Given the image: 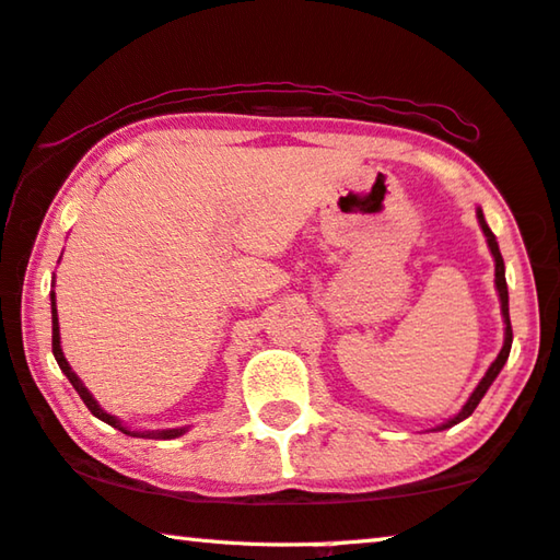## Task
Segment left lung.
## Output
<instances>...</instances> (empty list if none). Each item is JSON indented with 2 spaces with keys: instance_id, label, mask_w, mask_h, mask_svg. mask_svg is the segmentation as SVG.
<instances>
[{
  "instance_id": "obj_1",
  "label": "left lung",
  "mask_w": 560,
  "mask_h": 560,
  "mask_svg": "<svg viewBox=\"0 0 560 560\" xmlns=\"http://www.w3.org/2000/svg\"><path fill=\"white\" fill-rule=\"evenodd\" d=\"M478 224H481L483 234H486V242H488V248H491V254H493V259H495V289H499V296H501V312H503V322H505V341H503V349H501V353H499V357H495V361L491 363V369L486 371V376L481 378V384L476 386V392L471 394V398H468L466 406L460 408V411H458V413L454 416V419H451L448 423H443L441 429H448V425H456L458 421L468 419V416H471V413L476 411V406H478V401H481V398H483V394L488 392V386H491V384H493V378L501 374L503 363H505V359H509V353H511V343H513L511 318H509V287H505L503 256H501V252H499V242H495L493 232H491V229H488V224H486V219H483V211H481V209H478Z\"/></svg>"
}]
</instances>
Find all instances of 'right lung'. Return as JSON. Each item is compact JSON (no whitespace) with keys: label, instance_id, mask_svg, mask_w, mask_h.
Listing matches in <instances>:
<instances>
[{"label":"right lung","instance_id":"1","mask_svg":"<svg viewBox=\"0 0 560 560\" xmlns=\"http://www.w3.org/2000/svg\"><path fill=\"white\" fill-rule=\"evenodd\" d=\"M51 351H55V359H57V363H59V369L65 371L67 374V378H69V384H72L74 388H77V394L82 396V401L86 404V408L89 411H92L96 419L100 421H104V423H109V425H114V429H119L121 433H129V436H139V439H176V436H182L184 433V429H168V431H149V433H135V431H129V429H124V425L114 419L112 413H106V411H102L100 408V404L94 401L92 398V394L86 392L84 388V384L82 381L77 378V374L72 371V366H69L67 363V359H65V353H61V346H59V318H57V306H55V294H51Z\"/></svg>","mask_w":560,"mask_h":560}]
</instances>
